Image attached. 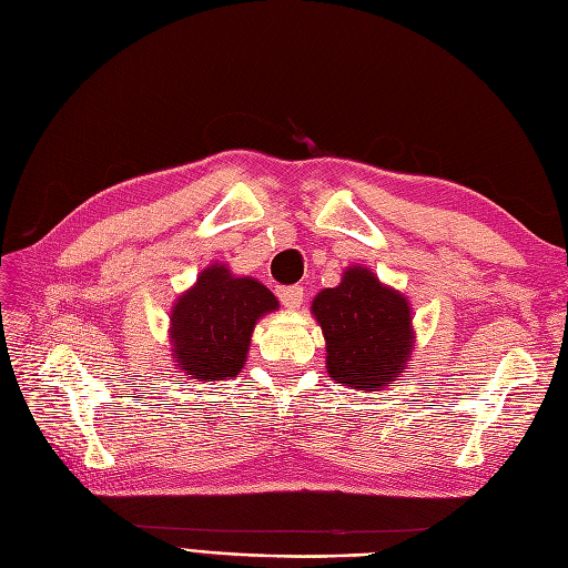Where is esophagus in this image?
Wrapping results in <instances>:
<instances>
[{"label": "esophagus", "instance_id": "obj_1", "mask_svg": "<svg viewBox=\"0 0 568 568\" xmlns=\"http://www.w3.org/2000/svg\"><path fill=\"white\" fill-rule=\"evenodd\" d=\"M280 301L286 311H298L303 303V288L301 286H284L280 288Z\"/></svg>", "mask_w": 568, "mask_h": 568}]
</instances>
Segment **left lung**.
<instances>
[{
	"mask_svg": "<svg viewBox=\"0 0 568 568\" xmlns=\"http://www.w3.org/2000/svg\"><path fill=\"white\" fill-rule=\"evenodd\" d=\"M311 313L326 343V374L363 393L398 382L415 351L412 305L365 265L343 270L338 286L322 288Z\"/></svg>",
	"mask_w": 568,
	"mask_h": 568,
	"instance_id": "obj_1",
	"label": "left lung"
}]
</instances>
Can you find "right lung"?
Masks as SVG:
<instances>
[{
	"label": "right lung",
	"instance_id": "obj_1",
	"mask_svg": "<svg viewBox=\"0 0 568 568\" xmlns=\"http://www.w3.org/2000/svg\"><path fill=\"white\" fill-rule=\"evenodd\" d=\"M280 311V301L255 277L225 263L199 272L194 286L170 311V357L182 379L225 382L244 369L255 324Z\"/></svg>",
	"mask_w": 568,
	"mask_h": 568
}]
</instances>
